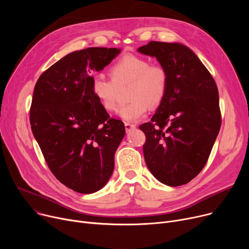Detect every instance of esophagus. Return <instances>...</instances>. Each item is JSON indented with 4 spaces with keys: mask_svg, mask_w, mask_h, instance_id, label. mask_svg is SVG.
Returning <instances> with one entry per match:
<instances>
[{
    "mask_svg": "<svg viewBox=\"0 0 249 249\" xmlns=\"http://www.w3.org/2000/svg\"><path fill=\"white\" fill-rule=\"evenodd\" d=\"M124 125H125V129H126V131H127V132L131 131V130H134V129L136 128V126H135L134 124L128 123V122H125V123H124Z\"/></svg>",
    "mask_w": 249,
    "mask_h": 249,
    "instance_id": "34e87169",
    "label": "esophagus"
}]
</instances>
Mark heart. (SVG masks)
<instances>
[{"instance_id":"1","label":"heart","mask_w":249,"mask_h":249,"mask_svg":"<svg viewBox=\"0 0 249 249\" xmlns=\"http://www.w3.org/2000/svg\"><path fill=\"white\" fill-rule=\"evenodd\" d=\"M109 75L111 80L101 74L94 75L90 90L104 110L114 112L119 89L128 85L126 97L130 101L119 110V116L125 121H136L147 113L148 107L160 106L169 85L168 73L163 67L134 54H126L114 61L109 68Z\"/></svg>"}]
</instances>
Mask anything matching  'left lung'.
<instances>
[{
    "label": "left lung",
    "instance_id": "8db88e82",
    "mask_svg": "<svg viewBox=\"0 0 249 249\" xmlns=\"http://www.w3.org/2000/svg\"><path fill=\"white\" fill-rule=\"evenodd\" d=\"M138 51L156 57L169 77L166 96L151 121L139 126L146 137L145 162L162 184H188L207 163L221 127L217 85L185 45L150 41Z\"/></svg>",
    "mask_w": 249,
    "mask_h": 249
}]
</instances>
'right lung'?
Returning <instances> with one entry per match:
<instances>
[{
  "instance_id": "1",
  "label": "right lung",
  "mask_w": 249,
  "mask_h": 249,
  "mask_svg": "<svg viewBox=\"0 0 249 249\" xmlns=\"http://www.w3.org/2000/svg\"><path fill=\"white\" fill-rule=\"evenodd\" d=\"M120 49L89 47L71 52L40 76L34 88L30 124L44 160L68 188L91 194L107 184L115 151L125 135L90 90V71H101Z\"/></svg>"
}]
</instances>
